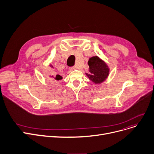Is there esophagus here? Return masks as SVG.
Listing matches in <instances>:
<instances>
[{
	"mask_svg": "<svg viewBox=\"0 0 154 154\" xmlns=\"http://www.w3.org/2000/svg\"><path fill=\"white\" fill-rule=\"evenodd\" d=\"M75 69H77V67H76V66H74V67H70V68L69 69V70H70V71H72V70H75Z\"/></svg>",
	"mask_w": 154,
	"mask_h": 154,
	"instance_id": "esophagus-1",
	"label": "esophagus"
}]
</instances>
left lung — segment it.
I'll return each instance as SVG.
<instances>
[{"label":"left lung","instance_id":"8db88e82","mask_svg":"<svg viewBox=\"0 0 154 154\" xmlns=\"http://www.w3.org/2000/svg\"><path fill=\"white\" fill-rule=\"evenodd\" d=\"M88 65L89 66L88 71L85 73L92 82L95 84H100L107 79L110 69L107 63L98 56H93L88 59Z\"/></svg>","mask_w":154,"mask_h":154}]
</instances>
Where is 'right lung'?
<instances>
[{
  "mask_svg": "<svg viewBox=\"0 0 154 154\" xmlns=\"http://www.w3.org/2000/svg\"><path fill=\"white\" fill-rule=\"evenodd\" d=\"M49 67H51V68H52V69H54V66H52V64H49ZM51 77H53L55 80H61V79H62V76H60V75H59V74H57V75H56V76L55 77H54V75H52V76H51Z\"/></svg>",
  "mask_w": 154,
  "mask_h": 154,
  "instance_id": "obj_1",
  "label": "right lung"
}]
</instances>
